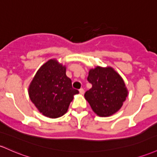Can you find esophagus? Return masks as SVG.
Segmentation results:
<instances>
[{
  "instance_id": "obj_1",
  "label": "esophagus",
  "mask_w": 157,
  "mask_h": 157,
  "mask_svg": "<svg viewBox=\"0 0 157 157\" xmlns=\"http://www.w3.org/2000/svg\"><path fill=\"white\" fill-rule=\"evenodd\" d=\"M79 92H80V93L81 94H84V89H80V90H79Z\"/></svg>"
}]
</instances>
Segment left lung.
Listing matches in <instances>:
<instances>
[{
  "instance_id": "1",
  "label": "left lung",
  "mask_w": 157,
  "mask_h": 157,
  "mask_svg": "<svg viewBox=\"0 0 157 157\" xmlns=\"http://www.w3.org/2000/svg\"><path fill=\"white\" fill-rule=\"evenodd\" d=\"M88 80L92 87L84 97L93 112L100 117L115 114L123 106L128 94L122 77L112 67L96 66L89 71Z\"/></svg>"
}]
</instances>
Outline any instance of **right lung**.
Instances as JSON below:
<instances>
[{"label": "right lung", "instance_id": "right-lung-1", "mask_svg": "<svg viewBox=\"0 0 157 157\" xmlns=\"http://www.w3.org/2000/svg\"><path fill=\"white\" fill-rule=\"evenodd\" d=\"M66 67L57 59H51L37 71L28 88L32 103L43 115L51 118L67 113L74 96L79 93L72 88L66 76Z\"/></svg>", "mask_w": 157, "mask_h": 157}]
</instances>
